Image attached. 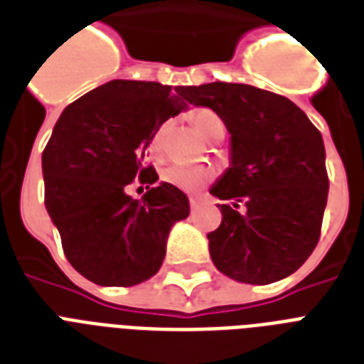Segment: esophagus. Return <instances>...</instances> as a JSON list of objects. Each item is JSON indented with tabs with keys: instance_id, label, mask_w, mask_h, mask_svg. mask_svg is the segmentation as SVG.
I'll return each mask as SVG.
<instances>
[{
	"instance_id": "34e87169",
	"label": "esophagus",
	"mask_w": 364,
	"mask_h": 364,
	"mask_svg": "<svg viewBox=\"0 0 364 364\" xmlns=\"http://www.w3.org/2000/svg\"><path fill=\"white\" fill-rule=\"evenodd\" d=\"M188 204H191V211H196L200 208V198L198 196H191V198H188Z\"/></svg>"
}]
</instances>
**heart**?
I'll return each mask as SVG.
<instances>
[{"mask_svg": "<svg viewBox=\"0 0 364 364\" xmlns=\"http://www.w3.org/2000/svg\"><path fill=\"white\" fill-rule=\"evenodd\" d=\"M193 119L194 128L198 130V134H202L208 139H213L217 134L225 132V124H223L221 117L217 115L215 111L211 109H196L191 115ZM166 126H162L153 137V149H159L160 143H162V137H164ZM211 170L208 168H202V166H187V164H173L168 166L162 173H160V179L171 187H177L179 191H185V193H198L202 188L211 181Z\"/></svg>", "mask_w": 364, "mask_h": 364, "instance_id": "heart-1", "label": "heart"}]
</instances>
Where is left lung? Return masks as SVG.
Wrapping results in <instances>:
<instances>
[{"mask_svg":"<svg viewBox=\"0 0 364 364\" xmlns=\"http://www.w3.org/2000/svg\"><path fill=\"white\" fill-rule=\"evenodd\" d=\"M188 104L221 117L232 139V166L211 187L221 225L208 234L213 264L236 282L266 285L299 270L316 249L328 196L321 132L300 107L251 85L179 87Z\"/></svg>","mask_w":364,"mask_h":364,"instance_id":"left-lung-1","label":"left lung"}]
</instances>
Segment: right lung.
<instances>
[{"label": "right lung", "instance_id": "1", "mask_svg": "<svg viewBox=\"0 0 364 364\" xmlns=\"http://www.w3.org/2000/svg\"><path fill=\"white\" fill-rule=\"evenodd\" d=\"M183 109L168 85L109 81L60 115L43 151L45 208L70 264L90 282L130 287L159 272L188 198L160 183L134 200L125 187L159 179L143 159L162 122Z\"/></svg>", "mask_w": 364, "mask_h": 364}]
</instances>
